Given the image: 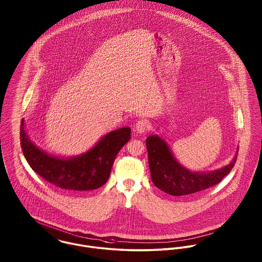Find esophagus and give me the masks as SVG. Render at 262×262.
<instances>
[{
	"label": "esophagus",
	"mask_w": 262,
	"mask_h": 262,
	"mask_svg": "<svg viewBox=\"0 0 262 262\" xmlns=\"http://www.w3.org/2000/svg\"><path fill=\"white\" fill-rule=\"evenodd\" d=\"M135 129L138 133H146L147 131H149L150 124L147 120H139L136 125H135Z\"/></svg>",
	"instance_id": "esophagus-1"
}]
</instances>
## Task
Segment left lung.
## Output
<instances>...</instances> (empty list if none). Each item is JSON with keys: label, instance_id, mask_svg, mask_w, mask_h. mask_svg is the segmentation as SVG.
Segmentation results:
<instances>
[{"label": "left lung", "instance_id": "left-lung-1", "mask_svg": "<svg viewBox=\"0 0 262 262\" xmlns=\"http://www.w3.org/2000/svg\"><path fill=\"white\" fill-rule=\"evenodd\" d=\"M151 180L154 186L171 195L190 194L219 184L233 168L237 153L232 161L220 169L190 171L173 156L168 144L158 135L146 138Z\"/></svg>", "mask_w": 262, "mask_h": 262}]
</instances>
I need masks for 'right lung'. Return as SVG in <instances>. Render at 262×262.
I'll use <instances>...</instances> for the list:
<instances>
[{"label":"right lung","instance_id":"1","mask_svg":"<svg viewBox=\"0 0 262 262\" xmlns=\"http://www.w3.org/2000/svg\"><path fill=\"white\" fill-rule=\"evenodd\" d=\"M20 138L27 162L41 178L63 189L84 191L107 183L118 152L131 138V128L114 130L93 148L73 157H60L38 147L25 131L23 120Z\"/></svg>","mask_w":262,"mask_h":262}]
</instances>
